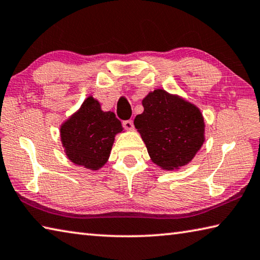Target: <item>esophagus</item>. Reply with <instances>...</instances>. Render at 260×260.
Returning <instances> with one entry per match:
<instances>
[{"label": "esophagus", "instance_id": "34e87169", "mask_svg": "<svg viewBox=\"0 0 260 260\" xmlns=\"http://www.w3.org/2000/svg\"><path fill=\"white\" fill-rule=\"evenodd\" d=\"M122 126H124L125 129H128V131H132V129L134 128L133 121H132V120H125V121H122Z\"/></svg>", "mask_w": 260, "mask_h": 260}]
</instances>
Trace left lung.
Wrapping results in <instances>:
<instances>
[{
  "label": "left lung",
  "instance_id": "left-lung-1",
  "mask_svg": "<svg viewBox=\"0 0 260 260\" xmlns=\"http://www.w3.org/2000/svg\"><path fill=\"white\" fill-rule=\"evenodd\" d=\"M134 119L152 162L164 171L186 166L205 142V118L194 103L155 88L142 100Z\"/></svg>",
  "mask_w": 260,
  "mask_h": 260
}]
</instances>
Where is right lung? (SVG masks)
<instances>
[{"mask_svg":"<svg viewBox=\"0 0 260 260\" xmlns=\"http://www.w3.org/2000/svg\"><path fill=\"white\" fill-rule=\"evenodd\" d=\"M122 129L114 112L103 111L100 102L88 95L60 125L61 144L73 164L99 171L107 164L116 135Z\"/></svg>","mask_w":260,"mask_h":260,"instance_id":"obj_1","label":"right lung"}]
</instances>
